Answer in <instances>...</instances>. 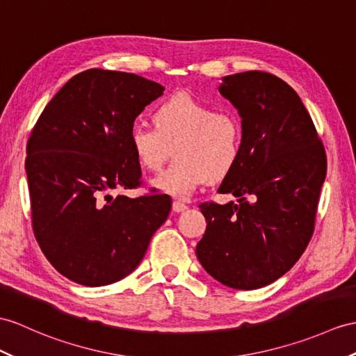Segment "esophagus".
<instances>
[{
	"instance_id": "esophagus-1",
	"label": "esophagus",
	"mask_w": 356,
	"mask_h": 356,
	"mask_svg": "<svg viewBox=\"0 0 356 356\" xmlns=\"http://www.w3.org/2000/svg\"><path fill=\"white\" fill-rule=\"evenodd\" d=\"M172 210L175 211V213L186 211V210H187V205H186L184 202H181V201H173V204H172Z\"/></svg>"
}]
</instances>
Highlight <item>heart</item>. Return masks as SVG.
I'll list each match as a JSON object with an SVG mask.
<instances>
[{
  "mask_svg": "<svg viewBox=\"0 0 356 356\" xmlns=\"http://www.w3.org/2000/svg\"><path fill=\"white\" fill-rule=\"evenodd\" d=\"M155 128L134 125L128 143L136 160L148 170L170 166L152 186L177 197H187L208 181H220L237 166L243 151V125L231 111H216L211 104L186 92L159 104L152 113Z\"/></svg>",
  "mask_w": 356,
  "mask_h": 356,
  "instance_id": "b5f03b06",
  "label": "heart"
}]
</instances>
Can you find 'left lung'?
<instances>
[{"mask_svg": "<svg viewBox=\"0 0 356 356\" xmlns=\"http://www.w3.org/2000/svg\"><path fill=\"white\" fill-rule=\"evenodd\" d=\"M219 92L238 110L243 151L218 192L238 204L199 205L207 229L196 257L223 285L255 290L287 273L313 237L326 152L299 95L281 78L234 74Z\"/></svg>", "mask_w": 356, "mask_h": 356, "instance_id": "left-lung-1", "label": "left lung"}]
</instances>
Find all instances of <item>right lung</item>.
Listing matches in <instances>:
<instances>
[{"label":"right lung","instance_id":"obj_1","mask_svg":"<svg viewBox=\"0 0 356 356\" xmlns=\"http://www.w3.org/2000/svg\"><path fill=\"white\" fill-rule=\"evenodd\" d=\"M163 90L140 75L88 69L34 125L25 160L31 225L42 252L67 280L101 287L125 278L168 219L169 195L108 193L142 186L128 133Z\"/></svg>","mask_w":356,"mask_h":356}]
</instances>
